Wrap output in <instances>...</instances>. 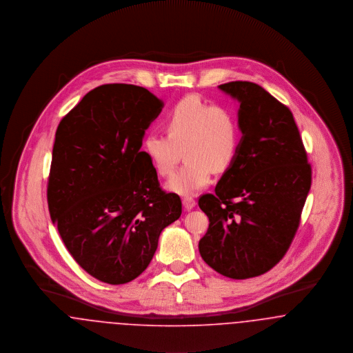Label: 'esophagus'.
<instances>
[{"label": "esophagus", "mask_w": 353, "mask_h": 353, "mask_svg": "<svg viewBox=\"0 0 353 353\" xmlns=\"http://www.w3.org/2000/svg\"><path fill=\"white\" fill-rule=\"evenodd\" d=\"M182 202H183V205H185V208L187 211L192 210V208L195 207V204H196L195 199H194L192 196H185V198L182 199Z\"/></svg>", "instance_id": "obj_1"}]
</instances>
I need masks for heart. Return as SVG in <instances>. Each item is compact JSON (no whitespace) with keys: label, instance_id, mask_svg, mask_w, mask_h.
<instances>
[{"label":"heart","instance_id":"heart-1","mask_svg":"<svg viewBox=\"0 0 353 353\" xmlns=\"http://www.w3.org/2000/svg\"><path fill=\"white\" fill-rule=\"evenodd\" d=\"M165 123L168 134L150 132L143 148L161 176H170L175 171L183 151L187 162L168 181V191L191 196L210 185L212 171L224 174L235 163L241 131L232 108L188 95L168 112Z\"/></svg>","mask_w":353,"mask_h":353}]
</instances>
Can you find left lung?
Returning a JSON list of instances; mask_svg holds the SVG:
<instances>
[{"label":"left lung","mask_w":353,"mask_h":353,"mask_svg":"<svg viewBox=\"0 0 353 353\" xmlns=\"http://www.w3.org/2000/svg\"><path fill=\"white\" fill-rule=\"evenodd\" d=\"M219 89L241 103V149L215 194L199 207L208 230L204 261L223 276L255 278L275 267L295 238L312 168L291 110L261 86L235 81Z\"/></svg>","instance_id":"obj_1"}]
</instances>
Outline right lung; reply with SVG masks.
<instances>
[{
  "label": "right lung",
  "instance_id": "obj_1",
  "mask_svg": "<svg viewBox=\"0 0 353 353\" xmlns=\"http://www.w3.org/2000/svg\"><path fill=\"white\" fill-rule=\"evenodd\" d=\"M163 102L148 89L102 85L59 122L48 181L53 223L75 261L93 278L125 284L150 264L181 198L161 188L141 151Z\"/></svg>",
  "mask_w": 353,
  "mask_h": 353
}]
</instances>
